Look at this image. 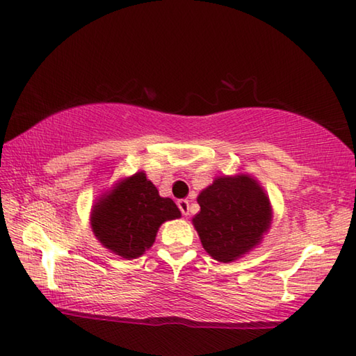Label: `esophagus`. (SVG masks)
Segmentation results:
<instances>
[{"mask_svg": "<svg viewBox=\"0 0 356 356\" xmlns=\"http://www.w3.org/2000/svg\"><path fill=\"white\" fill-rule=\"evenodd\" d=\"M177 206H179V209H180V212H182V215H188V212H190V202H188V200H179L177 201Z\"/></svg>", "mask_w": 356, "mask_h": 356, "instance_id": "esophagus-1", "label": "esophagus"}]
</instances>
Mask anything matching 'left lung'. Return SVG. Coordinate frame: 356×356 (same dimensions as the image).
I'll return each instance as SVG.
<instances>
[{
    "mask_svg": "<svg viewBox=\"0 0 356 356\" xmlns=\"http://www.w3.org/2000/svg\"><path fill=\"white\" fill-rule=\"evenodd\" d=\"M193 218L201 243L220 262H234L261 243L272 222V206L251 176H222L197 196Z\"/></svg>",
    "mask_w": 356,
    "mask_h": 356,
    "instance_id": "obj_1",
    "label": "left lung"
}]
</instances>
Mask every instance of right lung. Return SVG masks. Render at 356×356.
Instances as JSON below:
<instances>
[{
  "label": "right lung",
  "instance_id": "add662e5",
  "mask_svg": "<svg viewBox=\"0 0 356 356\" xmlns=\"http://www.w3.org/2000/svg\"><path fill=\"white\" fill-rule=\"evenodd\" d=\"M180 210L161 197L144 172L122 179L94 204L91 227L105 248L124 259H136L155 242L156 231Z\"/></svg>",
  "mask_w": 356,
  "mask_h": 356
}]
</instances>
